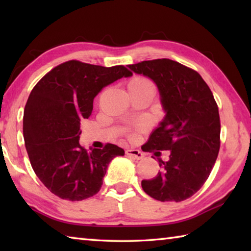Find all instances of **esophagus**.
<instances>
[{
	"mask_svg": "<svg viewBox=\"0 0 251 251\" xmlns=\"http://www.w3.org/2000/svg\"><path fill=\"white\" fill-rule=\"evenodd\" d=\"M125 152L127 156L133 157V158H135V159H142L144 157L143 152L138 150H131V148H128V150H126Z\"/></svg>",
	"mask_w": 251,
	"mask_h": 251,
	"instance_id": "esophagus-1",
	"label": "esophagus"
}]
</instances>
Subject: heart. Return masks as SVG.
Returning <instances> with one entry per match:
<instances>
[{
    "label": "heart",
    "instance_id": "b5f03b06",
    "mask_svg": "<svg viewBox=\"0 0 251 251\" xmlns=\"http://www.w3.org/2000/svg\"><path fill=\"white\" fill-rule=\"evenodd\" d=\"M148 85H151V83L145 77H142V76H136V77L131 78L127 86H128V90H139V88H143L145 86H148ZM144 125L141 124L138 127L142 128Z\"/></svg>",
    "mask_w": 251,
    "mask_h": 251
}]
</instances>
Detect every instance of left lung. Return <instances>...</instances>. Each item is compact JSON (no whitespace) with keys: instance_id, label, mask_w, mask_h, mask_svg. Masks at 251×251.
<instances>
[{"instance_id":"left-lung-1","label":"left lung","mask_w":251,"mask_h":251,"mask_svg":"<svg viewBox=\"0 0 251 251\" xmlns=\"http://www.w3.org/2000/svg\"><path fill=\"white\" fill-rule=\"evenodd\" d=\"M128 67L154 80L166 112L142 148L150 152L169 151V159L158 158L160 172L151 179L142 180L144 192L160 201H185L201 188L217 159L220 148L217 103L198 72L180 63L157 58Z\"/></svg>"}]
</instances>
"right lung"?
Returning a JSON list of instances; mask_svg holds the SVG:
<instances>
[{
  "label": "right lung",
  "instance_id": "add662e5",
  "mask_svg": "<svg viewBox=\"0 0 251 251\" xmlns=\"http://www.w3.org/2000/svg\"><path fill=\"white\" fill-rule=\"evenodd\" d=\"M131 75L124 65L72 59L34 86L24 108V143L34 173L50 193L78 201L100 192L110 160L125 152L113 144L85 150L78 143L80 122L91 116L95 96L105 86Z\"/></svg>",
  "mask_w": 251,
  "mask_h": 251
}]
</instances>
